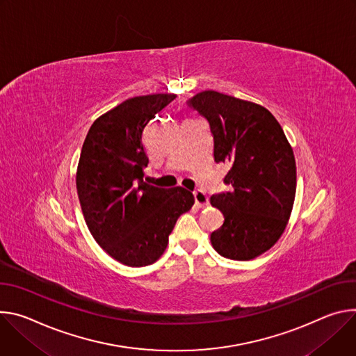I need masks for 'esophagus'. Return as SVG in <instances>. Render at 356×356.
Segmentation results:
<instances>
[{
  "label": "esophagus",
  "mask_w": 356,
  "mask_h": 356,
  "mask_svg": "<svg viewBox=\"0 0 356 356\" xmlns=\"http://www.w3.org/2000/svg\"><path fill=\"white\" fill-rule=\"evenodd\" d=\"M193 198H195V205L198 207V208H205L208 205V202H209L208 196H207V193L204 191H195L193 192Z\"/></svg>",
  "instance_id": "obj_1"
}]
</instances>
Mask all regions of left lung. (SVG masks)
I'll return each mask as SVG.
<instances>
[{
  "label": "left lung",
  "instance_id": "8db88e82",
  "mask_svg": "<svg viewBox=\"0 0 356 356\" xmlns=\"http://www.w3.org/2000/svg\"><path fill=\"white\" fill-rule=\"evenodd\" d=\"M188 104L209 122L215 161L230 165L223 181L232 191L211 196L225 218L211 243L226 259L252 260L277 243L289 223L297 186L293 148L257 103L205 90Z\"/></svg>",
  "mask_w": 356,
  "mask_h": 356
}]
</instances>
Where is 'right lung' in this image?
Listing matches in <instances>:
<instances>
[{
    "instance_id": "obj_1",
    "label": "right lung",
    "mask_w": 356,
    "mask_h": 356,
    "mask_svg": "<svg viewBox=\"0 0 356 356\" xmlns=\"http://www.w3.org/2000/svg\"><path fill=\"white\" fill-rule=\"evenodd\" d=\"M175 97L137 96L102 114L79 158L76 188L86 225L97 245L129 267L160 259L178 218L195 202L182 186L164 189L143 181L144 129Z\"/></svg>"
}]
</instances>
